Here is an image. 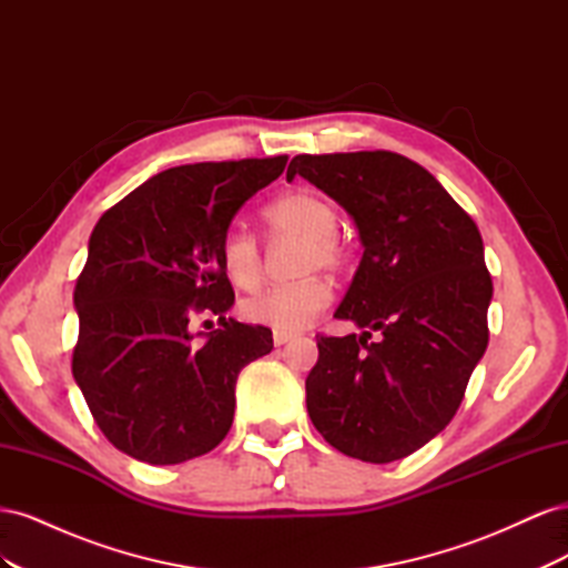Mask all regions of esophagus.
I'll use <instances>...</instances> for the list:
<instances>
[{
  "instance_id": "34e87169",
  "label": "esophagus",
  "mask_w": 568,
  "mask_h": 568,
  "mask_svg": "<svg viewBox=\"0 0 568 568\" xmlns=\"http://www.w3.org/2000/svg\"><path fill=\"white\" fill-rule=\"evenodd\" d=\"M291 338H294V334H286V332H274V334H272L274 346H284V343H288Z\"/></svg>"
}]
</instances>
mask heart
<instances>
[{
  "label": "heart",
  "instance_id": "heart-1",
  "mask_svg": "<svg viewBox=\"0 0 568 568\" xmlns=\"http://www.w3.org/2000/svg\"><path fill=\"white\" fill-rule=\"evenodd\" d=\"M272 239H301L298 272L317 267L341 272L351 261L348 244L338 236L336 205L322 194L298 189L274 199L263 211ZM220 263L239 288H255L263 280V246L244 227H230L220 242ZM332 301V286L322 277H303L291 284L270 286L242 303L246 320L277 332H298L311 324Z\"/></svg>",
  "mask_w": 568,
  "mask_h": 568
}]
</instances>
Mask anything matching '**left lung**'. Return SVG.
I'll return each instance as SVG.
<instances>
[{
	"mask_svg": "<svg viewBox=\"0 0 568 568\" xmlns=\"http://www.w3.org/2000/svg\"><path fill=\"white\" fill-rule=\"evenodd\" d=\"M313 182L355 220L363 261L334 317L363 336L317 334L307 415L338 453L386 464L450 424L488 346L493 280L469 213L393 151L301 153L286 180ZM372 331L381 338L369 342Z\"/></svg>",
	"mask_w": 568,
	"mask_h": 568,
	"instance_id": "8db88e82",
	"label": "left lung"
}]
</instances>
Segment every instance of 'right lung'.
Here are the masks:
<instances>
[{
	"instance_id": "obj_1",
	"label": "right lung",
	"mask_w": 568,
	"mask_h": 568,
	"mask_svg": "<svg viewBox=\"0 0 568 568\" xmlns=\"http://www.w3.org/2000/svg\"><path fill=\"white\" fill-rule=\"evenodd\" d=\"M288 156L163 170L99 217L75 282L73 376L120 453L180 464L211 453L234 419L236 376L272 351L267 326L227 320L220 242ZM217 314L194 342L187 320Z\"/></svg>"
}]
</instances>
